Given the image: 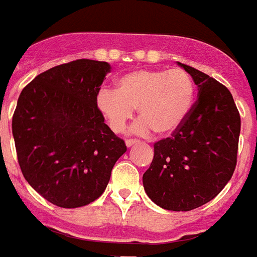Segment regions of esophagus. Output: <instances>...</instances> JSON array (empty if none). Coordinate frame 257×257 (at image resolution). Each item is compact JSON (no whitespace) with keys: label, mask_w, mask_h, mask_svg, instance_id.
<instances>
[{"label":"esophagus","mask_w":257,"mask_h":257,"mask_svg":"<svg viewBox=\"0 0 257 257\" xmlns=\"http://www.w3.org/2000/svg\"><path fill=\"white\" fill-rule=\"evenodd\" d=\"M137 143H139V141H138V139H127L126 141L127 147H131L133 144H137Z\"/></svg>","instance_id":"esophagus-1"}]
</instances>
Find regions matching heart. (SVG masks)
<instances>
[{"label": "heart", "mask_w": 257, "mask_h": 257, "mask_svg": "<svg viewBox=\"0 0 257 257\" xmlns=\"http://www.w3.org/2000/svg\"><path fill=\"white\" fill-rule=\"evenodd\" d=\"M194 93V81L184 69H138L116 80L115 92L101 90L97 106L114 133H122L138 109L144 120L134 127L135 133L147 134L152 128L167 135L189 115Z\"/></svg>", "instance_id": "b5f03b06"}]
</instances>
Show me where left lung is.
Returning <instances> with one entry per match:
<instances>
[{"label": "left lung", "instance_id": "left-lung-1", "mask_svg": "<svg viewBox=\"0 0 257 257\" xmlns=\"http://www.w3.org/2000/svg\"><path fill=\"white\" fill-rule=\"evenodd\" d=\"M179 64L198 86V98L181 126L154 144V160L143 175V186L163 209L189 211L217 197L232 177L240 115L223 84Z\"/></svg>", "mask_w": 257, "mask_h": 257}]
</instances>
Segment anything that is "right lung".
Listing matches in <instances>:
<instances>
[{
	"label": "right lung",
	"instance_id": "right-lung-1",
	"mask_svg": "<svg viewBox=\"0 0 257 257\" xmlns=\"http://www.w3.org/2000/svg\"><path fill=\"white\" fill-rule=\"evenodd\" d=\"M107 72L106 61L78 59L38 75L19 94L12 122L18 164L30 185L59 207L97 200L127 150L97 106Z\"/></svg>",
	"mask_w": 257,
	"mask_h": 257
}]
</instances>
